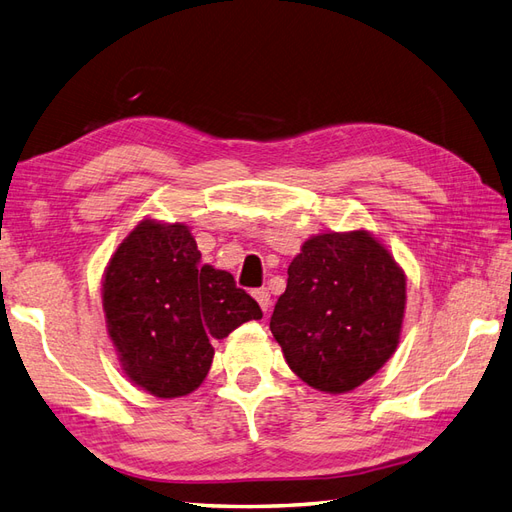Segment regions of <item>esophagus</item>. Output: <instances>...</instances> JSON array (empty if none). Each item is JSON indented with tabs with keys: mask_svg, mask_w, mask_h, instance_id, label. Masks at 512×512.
I'll use <instances>...</instances> for the list:
<instances>
[{
	"mask_svg": "<svg viewBox=\"0 0 512 512\" xmlns=\"http://www.w3.org/2000/svg\"><path fill=\"white\" fill-rule=\"evenodd\" d=\"M253 296H255V300L259 303L261 311H268L270 309V292H268V287H259V290L253 292Z\"/></svg>",
	"mask_w": 512,
	"mask_h": 512,
	"instance_id": "obj_1",
	"label": "esophagus"
}]
</instances>
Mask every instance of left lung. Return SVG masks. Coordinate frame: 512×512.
I'll list each match as a JSON object with an SVG mask.
<instances>
[{
  "instance_id": "left-lung-1",
  "label": "left lung",
  "mask_w": 512,
  "mask_h": 512,
  "mask_svg": "<svg viewBox=\"0 0 512 512\" xmlns=\"http://www.w3.org/2000/svg\"><path fill=\"white\" fill-rule=\"evenodd\" d=\"M404 303V272L368 231L322 233L287 268L270 331L309 387L346 393L393 355Z\"/></svg>"
}]
</instances>
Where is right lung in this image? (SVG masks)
Returning <instances> with one entry per match:
<instances>
[{"instance_id":"add662e5","label":"right lung","mask_w":512,"mask_h":512,"mask_svg":"<svg viewBox=\"0 0 512 512\" xmlns=\"http://www.w3.org/2000/svg\"><path fill=\"white\" fill-rule=\"evenodd\" d=\"M108 333L131 383L179 398L212 368L214 339L259 320L257 300L225 270L201 264L186 225L142 220L103 277Z\"/></svg>"}]
</instances>
